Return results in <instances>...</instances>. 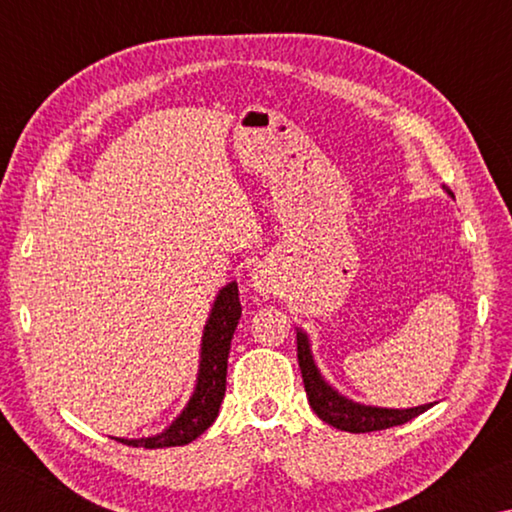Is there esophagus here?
<instances>
[{"label": "esophagus", "instance_id": "1", "mask_svg": "<svg viewBox=\"0 0 512 512\" xmlns=\"http://www.w3.org/2000/svg\"><path fill=\"white\" fill-rule=\"evenodd\" d=\"M250 287L255 289L257 296L271 298V296H275L277 289H280V284H277V277L271 268L257 266V268H253V273H250Z\"/></svg>", "mask_w": 512, "mask_h": 512}]
</instances>
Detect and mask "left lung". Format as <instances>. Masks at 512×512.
I'll return each instance as SVG.
<instances>
[{"label":"left lung","mask_w":512,"mask_h":512,"mask_svg":"<svg viewBox=\"0 0 512 512\" xmlns=\"http://www.w3.org/2000/svg\"><path fill=\"white\" fill-rule=\"evenodd\" d=\"M447 189V187H445ZM447 194L454 198V194ZM296 339H298V363L302 372V381H305V391L309 397V404L320 420L332 424V427L350 433H366V431H381L391 429L397 424H404L413 418H418L420 413L431 409V404L411 406V409H386V406H370L359 404L348 397L341 395L329 381L320 375V370L311 354V343L305 329L296 327Z\"/></svg>","instance_id":"1"}]
</instances>
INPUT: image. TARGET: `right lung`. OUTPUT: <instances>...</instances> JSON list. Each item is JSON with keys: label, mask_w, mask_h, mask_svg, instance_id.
I'll return each mask as SVG.
<instances>
[{"label": "right lung", "mask_w": 512, "mask_h": 512, "mask_svg": "<svg viewBox=\"0 0 512 512\" xmlns=\"http://www.w3.org/2000/svg\"><path fill=\"white\" fill-rule=\"evenodd\" d=\"M241 318V302L237 282H228L219 289L214 305L207 316L201 336V361H198V375L194 393L167 429L149 438H115L119 443L131 447L162 449L180 447L196 440L201 433L212 427L219 415L225 395V375H228V354L230 341Z\"/></svg>", "instance_id": "right-lung-1"}]
</instances>
